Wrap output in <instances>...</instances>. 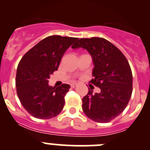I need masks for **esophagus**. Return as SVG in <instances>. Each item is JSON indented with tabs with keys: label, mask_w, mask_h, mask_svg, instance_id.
<instances>
[{
	"label": "esophagus",
	"mask_w": 150,
	"mask_h": 150,
	"mask_svg": "<svg viewBox=\"0 0 150 150\" xmlns=\"http://www.w3.org/2000/svg\"><path fill=\"white\" fill-rule=\"evenodd\" d=\"M76 86H77V84H76V83H71V88H75Z\"/></svg>",
	"instance_id": "1"
}]
</instances>
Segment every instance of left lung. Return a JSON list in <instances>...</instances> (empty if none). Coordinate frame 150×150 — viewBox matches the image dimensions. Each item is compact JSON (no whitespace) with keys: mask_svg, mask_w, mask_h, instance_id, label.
Segmentation results:
<instances>
[{"mask_svg":"<svg viewBox=\"0 0 150 150\" xmlns=\"http://www.w3.org/2000/svg\"><path fill=\"white\" fill-rule=\"evenodd\" d=\"M86 49L92 57L93 79L90 83L100 88L92 90L82 99L86 116L96 122L107 123L123 112L132 94V72L128 60L119 49L101 38H82L73 49Z\"/></svg>","mask_w":150,"mask_h":150,"instance_id":"8db88e82","label":"left lung"}]
</instances>
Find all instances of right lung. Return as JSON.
<instances>
[{
	"label": "right lung",
	"instance_id": "add662e5",
	"mask_svg": "<svg viewBox=\"0 0 150 150\" xmlns=\"http://www.w3.org/2000/svg\"><path fill=\"white\" fill-rule=\"evenodd\" d=\"M78 38L52 35L44 38L26 52L17 67L16 86L21 104L32 116L49 120L64 106L70 85L55 88L48 84L66 50Z\"/></svg>",
	"mask_w": 150,
	"mask_h": 150
}]
</instances>
